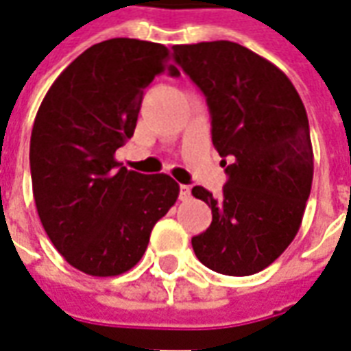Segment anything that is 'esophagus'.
Instances as JSON below:
<instances>
[{"mask_svg":"<svg viewBox=\"0 0 351 351\" xmlns=\"http://www.w3.org/2000/svg\"><path fill=\"white\" fill-rule=\"evenodd\" d=\"M178 197H180V201H188V199L191 197V190L190 186H180V193H178Z\"/></svg>","mask_w":351,"mask_h":351,"instance_id":"esophagus-1","label":"esophagus"}]
</instances>
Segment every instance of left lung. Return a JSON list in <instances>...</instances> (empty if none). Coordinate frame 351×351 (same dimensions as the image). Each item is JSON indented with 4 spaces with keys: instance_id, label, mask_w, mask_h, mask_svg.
I'll list each match as a JSON object with an SVG mask.
<instances>
[{
    "instance_id": "8db88e82",
    "label": "left lung",
    "mask_w": 351,
    "mask_h": 351,
    "mask_svg": "<svg viewBox=\"0 0 351 351\" xmlns=\"http://www.w3.org/2000/svg\"><path fill=\"white\" fill-rule=\"evenodd\" d=\"M173 52L205 93L213 145L229 176L220 199L203 186L191 190L213 210L191 246L213 271L256 274L301 228L314 176L308 116L286 73L239 43L175 45Z\"/></svg>"
}]
</instances>
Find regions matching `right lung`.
Instances as JSON below:
<instances>
[{
	"mask_svg": "<svg viewBox=\"0 0 351 351\" xmlns=\"http://www.w3.org/2000/svg\"><path fill=\"white\" fill-rule=\"evenodd\" d=\"M160 43L108 39L84 50L45 95L29 141L37 214L56 250L90 276L138 263L156 221L178 199L169 175H141L114 160L133 137L145 88L178 77Z\"/></svg>",
	"mask_w": 351,
	"mask_h": 351,
	"instance_id": "right-lung-1",
	"label": "right lung"
}]
</instances>
